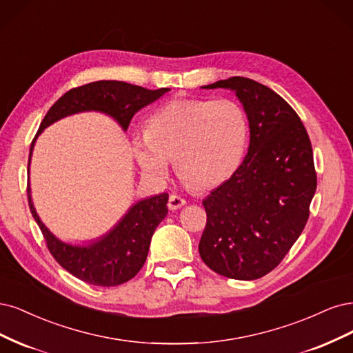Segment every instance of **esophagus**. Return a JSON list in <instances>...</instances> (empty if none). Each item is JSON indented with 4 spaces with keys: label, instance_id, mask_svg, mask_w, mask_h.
Wrapping results in <instances>:
<instances>
[{
    "label": "esophagus",
    "instance_id": "34e87169",
    "mask_svg": "<svg viewBox=\"0 0 353 353\" xmlns=\"http://www.w3.org/2000/svg\"><path fill=\"white\" fill-rule=\"evenodd\" d=\"M183 205H186V201H185V198H181L180 195H170V198H168V208L170 210H179V208H181Z\"/></svg>",
    "mask_w": 353,
    "mask_h": 353
}]
</instances>
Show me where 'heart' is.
<instances>
[{"mask_svg":"<svg viewBox=\"0 0 353 353\" xmlns=\"http://www.w3.org/2000/svg\"><path fill=\"white\" fill-rule=\"evenodd\" d=\"M249 133L239 102L221 99L168 101L148 119L146 134L132 141L142 173L164 179L174 158L180 179L193 189H210L230 179L241 165Z\"/></svg>","mask_w":353,"mask_h":353,"instance_id":"b5f03b06","label":"heart"}]
</instances>
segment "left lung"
<instances>
[{
    "instance_id": "obj_1",
    "label": "left lung",
    "mask_w": 353,
    "mask_h": 353,
    "mask_svg": "<svg viewBox=\"0 0 353 353\" xmlns=\"http://www.w3.org/2000/svg\"><path fill=\"white\" fill-rule=\"evenodd\" d=\"M202 88L234 90L251 141L233 176L202 202L199 255L224 277L255 280L281 263L308 221L316 189L311 141L296 111L265 85L233 76Z\"/></svg>"
}]
</instances>
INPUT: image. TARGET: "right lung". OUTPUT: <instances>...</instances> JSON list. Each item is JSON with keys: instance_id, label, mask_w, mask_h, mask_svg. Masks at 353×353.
<instances>
[{"instance_id": "1", "label": "right lung", "mask_w": 353, "mask_h": 353, "mask_svg": "<svg viewBox=\"0 0 353 353\" xmlns=\"http://www.w3.org/2000/svg\"><path fill=\"white\" fill-rule=\"evenodd\" d=\"M167 90L170 89L151 90L117 81H98L73 88L48 110L41 121L37 136L51 123L88 110L110 114L126 130L136 112L157 101ZM33 143L35 139L30 145L29 163ZM28 199L33 219L38 223L48 251L57 263L79 280L102 288L119 286L138 274L145 264L157 225L165 219L168 212V193L143 199L133 205L105 237L94 245L82 248L63 243L50 233L33 208L29 188Z\"/></svg>"}]
</instances>
